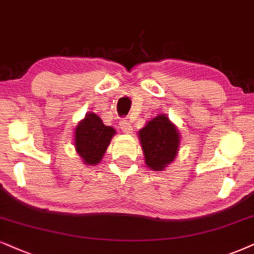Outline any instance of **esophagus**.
I'll return each instance as SVG.
<instances>
[{
	"instance_id": "esophagus-1",
	"label": "esophagus",
	"mask_w": 254,
	"mask_h": 254,
	"mask_svg": "<svg viewBox=\"0 0 254 254\" xmlns=\"http://www.w3.org/2000/svg\"><path fill=\"white\" fill-rule=\"evenodd\" d=\"M121 129L124 133H131V132H132V127H131L130 122L127 121V120L121 122Z\"/></svg>"
}]
</instances>
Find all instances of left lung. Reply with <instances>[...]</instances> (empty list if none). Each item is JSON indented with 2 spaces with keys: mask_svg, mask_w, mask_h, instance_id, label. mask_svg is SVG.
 <instances>
[{
  "mask_svg": "<svg viewBox=\"0 0 254 254\" xmlns=\"http://www.w3.org/2000/svg\"><path fill=\"white\" fill-rule=\"evenodd\" d=\"M138 137L145 164L153 171H163L177 156L181 134L165 114H159L147 122L139 130Z\"/></svg>",
  "mask_w": 254,
  "mask_h": 254,
  "instance_id": "obj_1",
  "label": "left lung"
}]
</instances>
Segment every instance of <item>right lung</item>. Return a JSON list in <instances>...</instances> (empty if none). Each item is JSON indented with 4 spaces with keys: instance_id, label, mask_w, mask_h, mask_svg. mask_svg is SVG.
I'll return each mask as SVG.
<instances>
[{
    "instance_id": "obj_1",
    "label": "right lung",
    "mask_w": 254,
    "mask_h": 254,
    "mask_svg": "<svg viewBox=\"0 0 254 254\" xmlns=\"http://www.w3.org/2000/svg\"><path fill=\"white\" fill-rule=\"evenodd\" d=\"M116 131L103 124L94 112L85 115L75 129V147L85 165H96L103 158L107 147Z\"/></svg>"
}]
</instances>
